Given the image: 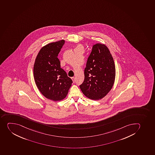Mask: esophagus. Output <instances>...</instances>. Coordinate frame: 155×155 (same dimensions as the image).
<instances>
[{"label":"esophagus","instance_id":"34e87169","mask_svg":"<svg viewBox=\"0 0 155 155\" xmlns=\"http://www.w3.org/2000/svg\"><path fill=\"white\" fill-rule=\"evenodd\" d=\"M71 79H72V80L73 82L75 83V77H72V78H71Z\"/></svg>","mask_w":155,"mask_h":155}]
</instances>
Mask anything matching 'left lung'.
<instances>
[{"instance_id": "8db88e82", "label": "left lung", "mask_w": 155, "mask_h": 155, "mask_svg": "<svg viewBox=\"0 0 155 155\" xmlns=\"http://www.w3.org/2000/svg\"><path fill=\"white\" fill-rule=\"evenodd\" d=\"M85 79L80 88L84 95L93 100L104 98L115 82L116 69L110 51L106 45H94L84 70Z\"/></svg>"}]
</instances>
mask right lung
Here are the masks:
<instances>
[{
	"instance_id": "obj_1",
	"label": "right lung",
	"mask_w": 155,
	"mask_h": 155,
	"mask_svg": "<svg viewBox=\"0 0 155 155\" xmlns=\"http://www.w3.org/2000/svg\"><path fill=\"white\" fill-rule=\"evenodd\" d=\"M64 40L50 43L39 51L33 67L34 80L37 88L45 97L60 101L67 96L72 80L61 68L57 58Z\"/></svg>"
}]
</instances>
